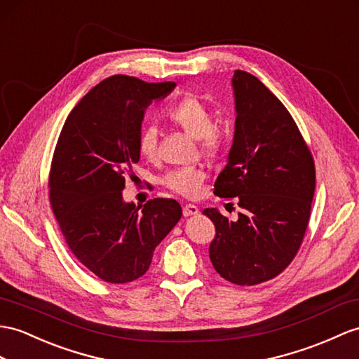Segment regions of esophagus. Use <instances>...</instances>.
<instances>
[{"label": "esophagus", "mask_w": 359, "mask_h": 359, "mask_svg": "<svg viewBox=\"0 0 359 359\" xmlns=\"http://www.w3.org/2000/svg\"><path fill=\"white\" fill-rule=\"evenodd\" d=\"M199 213V208L194 204H186L184 207H182V215H184L186 217L189 216H195Z\"/></svg>", "instance_id": "34e87169"}]
</instances>
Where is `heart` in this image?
Instances as JSON below:
<instances>
[{
	"label": "heart",
	"mask_w": 359,
	"mask_h": 359,
	"mask_svg": "<svg viewBox=\"0 0 359 359\" xmlns=\"http://www.w3.org/2000/svg\"><path fill=\"white\" fill-rule=\"evenodd\" d=\"M165 114L173 125L181 128L187 135L199 140V147L204 154L215 155L222 149L224 134L215 128L212 111L196 95H184L175 102ZM138 152L144 158H154L156 152V130L154 128L142 130L138 137ZM204 180L205 173L201 169H175L164 175L161 184L181 196L195 198L199 195Z\"/></svg>",
	"instance_id": "heart-1"
}]
</instances>
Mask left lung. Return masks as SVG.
<instances>
[{
	"mask_svg": "<svg viewBox=\"0 0 359 359\" xmlns=\"http://www.w3.org/2000/svg\"><path fill=\"white\" fill-rule=\"evenodd\" d=\"M231 83L234 138L215 195L236 196L243 212L234 222L216 208L203 213L216 229L208 252L217 274L252 286L280 274L299 251L316 191V164L290 111L256 76L236 69Z\"/></svg>",
	"mask_w": 359,
	"mask_h": 359,
	"instance_id": "obj_1",
	"label": "left lung"
}]
</instances>
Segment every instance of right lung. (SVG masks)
Returning <instances> with one entry per match:
<instances>
[{
  "instance_id": "1",
  "label": "right lung",
  "mask_w": 359,
  "mask_h": 359,
  "mask_svg": "<svg viewBox=\"0 0 359 359\" xmlns=\"http://www.w3.org/2000/svg\"><path fill=\"white\" fill-rule=\"evenodd\" d=\"M175 86L111 76L83 95L60 130L48 178L51 210L76 259L108 283L142 277L181 219L175 199L135 207L121 195L140 160L144 111Z\"/></svg>"
}]
</instances>
